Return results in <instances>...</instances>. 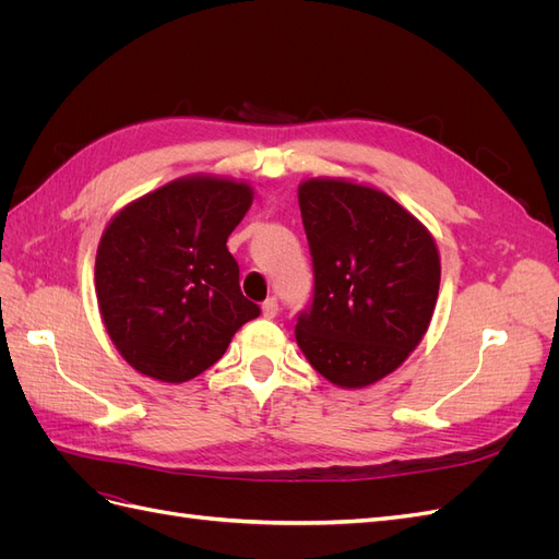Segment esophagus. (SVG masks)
I'll return each mask as SVG.
<instances>
[{"instance_id": "1", "label": "esophagus", "mask_w": 559, "mask_h": 559, "mask_svg": "<svg viewBox=\"0 0 559 559\" xmlns=\"http://www.w3.org/2000/svg\"><path fill=\"white\" fill-rule=\"evenodd\" d=\"M261 310H263V317L265 319H275L277 317V312H280V302H277V298L275 296H270L263 306H261Z\"/></svg>"}]
</instances>
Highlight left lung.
I'll return each instance as SVG.
<instances>
[{
    "label": "left lung",
    "instance_id": "obj_1",
    "mask_svg": "<svg viewBox=\"0 0 559 559\" xmlns=\"http://www.w3.org/2000/svg\"><path fill=\"white\" fill-rule=\"evenodd\" d=\"M314 267V298L296 343L343 389L386 378L425 337L441 286L427 226L376 186L317 177L298 186Z\"/></svg>",
    "mask_w": 559,
    "mask_h": 559
}]
</instances>
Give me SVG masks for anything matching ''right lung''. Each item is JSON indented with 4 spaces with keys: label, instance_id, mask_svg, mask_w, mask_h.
<instances>
[{
    "label": "right lung",
    "instance_id": "right-lung-1",
    "mask_svg": "<svg viewBox=\"0 0 559 559\" xmlns=\"http://www.w3.org/2000/svg\"><path fill=\"white\" fill-rule=\"evenodd\" d=\"M251 202L247 181L189 175L128 202L107 224L95 257L97 306L138 373L193 380L259 317L226 247Z\"/></svg>",
    "mask_w": 559,
    "mask_h": 559
}]
</instances>
